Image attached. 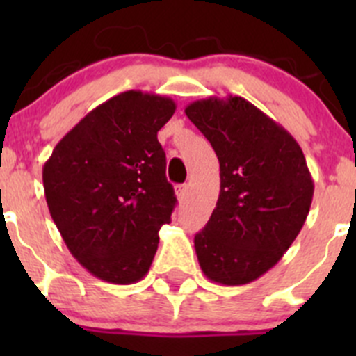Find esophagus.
Masks as SVG:
<instances>
[{
  "instance_id": "34e87169",
  "label": "esophagus",
  "mask_w": 356,
  "mask_h": 356,
  "mask_svg": "<svg viewBox=\"0 0 356 356\" xmlns=\"http://www.w3.org/2000/svg\"><path fill=\"white\" fill-rule=\"evenodd\" d=\"M175 193H177L179 200H184L186 195H188V186L186 184H177L175 186Z\"/></svg>"
}]
</instances>
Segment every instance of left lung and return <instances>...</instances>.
<instances>
[{"mask_svg":"<svg viewBox=\"0 0 356 356\" xmlns=\"http://www.w3.org/2000/svg\"><path fill=\"white\" fill-rule=\"evenodd\" d=\"M220 163V195L195 236L210 281L241 286L270 270L303 227L314 179L296 139L241 96L186 106Z\"/></svg>","mask_w":356,"mask_h":356,"instance_id":"left-lung-1","label":"left lung"}]
</instances>
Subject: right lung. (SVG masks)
Listing matches in <instances>:
<instances>
[{
    "label": "right lung",
    "instance_id": "right-lung-1",
    "mask_svg": "<svg viewBox=\"0 0 356 356\" xmlns=\"http://www.w3.org/2000/svg\"><path fill=\"white\" fill-rule=\"evenodd\" d=\"M174 111L167 96L120 92L68 131L42 167L53 222L102 281L132 284L152 267L158 231L177 201L156 138Z\"/></svg>",
    "mask_w": 356,
    "mask_h": 356
}]
</instances>
